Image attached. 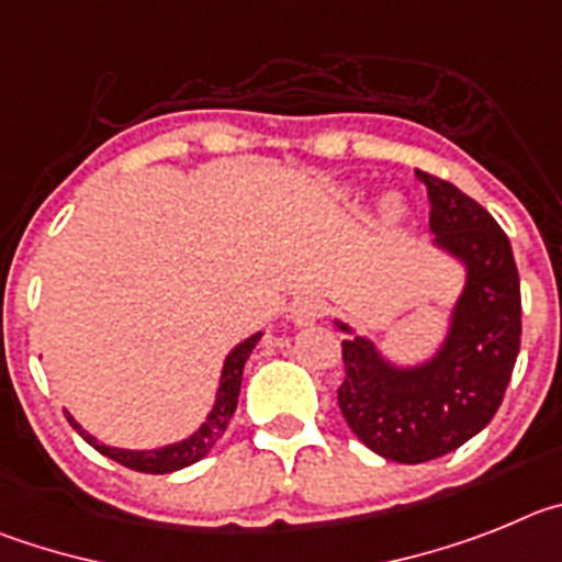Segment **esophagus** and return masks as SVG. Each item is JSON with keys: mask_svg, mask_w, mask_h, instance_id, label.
<instances>
[{"mask_svg": "<svg viewBox=\"0 0 562 562\" xmlns=\"http://www.w3.org/2000/svg\"><path fill=\"white\" fill-rule=\"evenodd\" d=\"M325 316V302L313 300V296H305V300L293 302L291 307V322L293 325H313L316 318Z\"/></svg>", "mask_w": 562, "mask_h": 562, "instance_id": "esophagus-1", "label": "esophagus"}]
</instances>
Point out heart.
<instances>
[{"label": "heart", "instance_id": "heart-1", "mask_svg": "<svg viewBox=\"0 0 562 562\" xmlns=\"http://www.w3.org/2000/svg\"><path fill=\"white\" fill-rule=\"evenodd\" d=\"M383 210H386L389 218H397V215H401V201H397V199H389L386 204H383Z\"/></svg>", "mask_w": 562, "mask_h": 562}]
</instances>
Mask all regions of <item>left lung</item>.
<instances>
[{"label":"left lung","instance_id":"left-lung-1","mask_svg":"<svg viewBox=\"0 0 562 562\" xmlns=\"http://www.w3.org/2000/svg\"><path fill=\"white\" fill-rule=\"evenodd\" d=\"M417 179L431 201L434 244L468 269L448 336L417 367H394L369 338H344L338 386L352 434L401 464L431 462L476 437L502 406L520 350V280L504 229L451 181L423 170Z\"/></svg>","mask_w":562,"mask_h":562}]
</instances>
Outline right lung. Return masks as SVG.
Listing matches in <instances>:
<instances>
[{
  "label": "right lung",
  "mask_w": 562,
  "mask_h": 562,
  "mask_svg": "<svg viewBox=\"0 0 562 562\" xmlns=\"http://www.w3.org/2000/svg\"><path fill=\"white\" fill-rule=\"evenodd\" d=\"M257 341H260V333H255V336H249L246 341L237 344L235 350L226 356L224 372H221V386L218 394H215V406H212L210 417H206V423L193 434V437L181 439V442L154 448V451H123V448L100 445L92 434H86L83 428L75 423L72 414H67L69 426H72L86 442L92 445V448H98L103 457L114 459V462L125 464V468L131 470H139V473H173V470L187 468V464H195L215 448V442H218L221 437H224L232 414H235L237 408V394H240V381H244V367L246 361H249Z\"/></svg>",
  "instance_id": "right-lung-1"
}]
</instances>
